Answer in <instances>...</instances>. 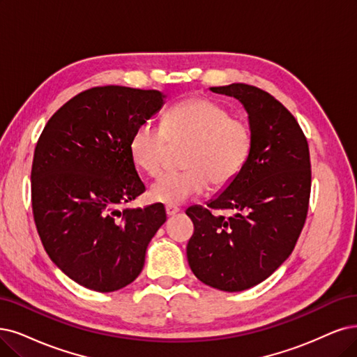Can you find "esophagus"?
Here are the masks:
<instances>
[{
	"mask_svg": "<svg viewBox=\"0 0 357 357\" xmlns=\"http://www.w3.org/2000/svg\"><path fill=\"white\" fill-rule=\"evenodd\" d=\"M179 212V207L176 206H166V215L167 216H175Z\"/></svg>",
	"mask_w": 357,
	"mask_h": 357,
	"instance_id": "esophagus-1",
	"label": "esophagus"
}]
</instances>
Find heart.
Here are the masks:
<instances>
[{"label":"heart","instance_id":"obj_1","mask_svg":"<svg viewBox=\"0 0 357 357\" xmlns=\"http://www.w3.org/2000/svg\"><path fill=\"white\" fill-rule=\"evenodd\" d=\"M169 144H190L182 160L185 170L155 181L150 199L178 206L206 191L208 183L227 187L241 174L253 151V129L245 117L231 114L220 102L191 97L172 105L163 126L151 121L141 123L132 134L129 150L141 170L158 176Z\"/></svg>","mask_w":357,"mask_h":357}]
</instances>
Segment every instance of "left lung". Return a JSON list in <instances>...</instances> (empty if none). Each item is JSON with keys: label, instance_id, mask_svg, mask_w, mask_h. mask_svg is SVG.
Instances as JSON below:
<instances>
[{"label": "left lung", "instance_id": "1", "mask_svg": "<svg viewBox=\"0 0 357 357\" xmlns=\"http://www.w3.org/2000/svg\"><path fill=\"white\" fill-rule=\"evenodd\" d=\"M240 100L253 129L245 167L207 207L191 206L187 257L194 275L222 291L265 281L293 253L305 227L310 185L309 144L284 105L247 84L210 88ZM229 209V218L216 211Z\"/></svg>", "mask_w": 357, "mask_h": 357}]
</instances>
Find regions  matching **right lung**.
<instances>
[{
    "mask_svg": "<svg viewBox=\"0 0 357 357\" xmlns=\"http://www.w3.org/2000/svg\"><path fill=\"white\" fill-rule=\"evenodd\" d=\"M163 100L155 89H86L51 116L36 142L31 191L39 238L50 259L85 288L110 293L134 281L166 222L160 203L117 208L145 191L129 142Z\"/></svg>",
    "mask_w": 357,
    "mask_h": 357,
    "instance_id": "add662e5",
    "label": "right lung"
}]
</instances>
